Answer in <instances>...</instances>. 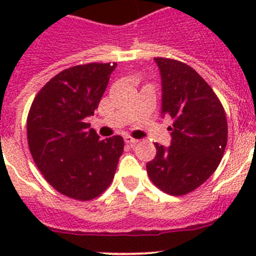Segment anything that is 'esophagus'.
<instances>
[{
    "mask_svg": "<svg viewBox=\"0 0 256 256\" xmlns=\"http://www.w3.org/2000/svg\"><path fill=\"white\" fill-rule=\"evenodd\" d=\"M124 141H126V144H130V146H133V144H136L137 142H138V140L136 138H132V137H130V136H126V137H124Z\"/></svg>",
    "mask_w": 256,
    "mask_h": 256,
    "instance_id": "34e87169",
    "label": "esophagus"
}]
</instances>
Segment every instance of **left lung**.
<instances>
[{
    "label": "left lung",
    "instance_id": "obj_1",
    "mask_svg": "<svg viewBox=\"0 0 256 256\" xmlns=\"http://www.w3.org/2000/svg\"><path fill=\"white\" fill-rule=\"evenodd\" d=\"M162 78V116H170L169 146L155 144L146 164L155 186L169 195L194 191L218 168L227 144L224 108L196 70L177 60L154 58Z\"/></svg>",
    "mask_w": 256,
    "mask_h": 256
}]
</instances>
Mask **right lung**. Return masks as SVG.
Listing matches in <instances>:
<instances>
[{
    "label": "right lung",
    "mask_w": 256,
    "mask_h": 256,
    "mask_svg": "<svg viewBox=\"0 0 256 256\" xmlns=\"http://www.w3.org/2000/svg\"><path fill=\"white\" fill-rule=\"evenodd\" d=\"M116 64L69 68L44 86L26 120L28 144L37 168L60 194L92 200L112 183L124 141H101L86 118L94 115Z\"/></svg>",
    "instance_id": "obj_1"
}]
</instances>
